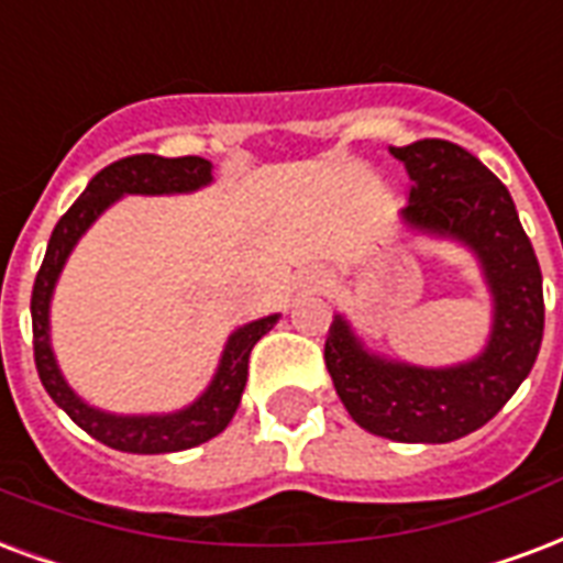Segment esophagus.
<instances>
[{
    "mask_svg": "<svg viewBox=\"0 0 563 563\" xmlns=\"http://www.w3.org/2000/svg\"><path fill=\"white\" fill-rule=\"evenodd\" d=\"M308 285L314 287V290H323V287H327V276H323V273H314V276L308 278Z\"/></svg>",
    "mask_w": 563,
    "mask_h": 563,
    "instance_id": "1",
    "label": "esophagus"
}]
</instances>
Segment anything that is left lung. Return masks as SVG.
<instances>
[{"mask_svg": "<svg viewBox=\"0 0 563 563\" xmlns=\"http://www.w3.org/2000/svg\"><path fill=\"white\" fill-rule=\"evenodd\" d=\"M388 151L412 180L400 222L475 255L493 299L487 344L457 365H412L374 353L335 314L323 356L358 427L391 442L442 445L487 424L531 374L543 341V276L507 186L477 156L445 139Z\"/></svg>", "mask_w": 563, "mask_h": 563, "instance_id": "1", "label": "left lung"}]
</instances>
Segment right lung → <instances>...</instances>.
<instances>
[{
	"label": "right lung",
	"mask_w": 563,
	"mask_h": 563,
	"mask_svg": "<svg viewBox=\"0 0 563 563\" xmlns=\"http://www.w3.org/2000/svg\"><path fill=\"white\" fill-rule=\"evenodd\" d=\"M210 184H213V163L205 156L168 159V156L156 154H136L118 159L103 172H97L91 184L86 186V192L76 198L65 217L58 219V225L53 228V236H49V246H46L44 264L37 269L35 287H32V335H35L37 377L44 383L46 395L53 397L88 437H95L97 442L115 448V451L172 454V451H186V448H196L207 439L219 437L231 424V418L240 407L252 346L276 327L282 314L261 317V320L234 329L219 356L217 374L189 407H180L175 412H151V416H118V412H106V409L91 407L88 400H82L58 367L53 338H49V306H53L58 276L82 234L115 205L118 198L184 196V192H198Z\"/></svg>",
	"instance_id": "add662e5"
}]
</instances>
